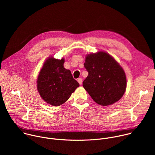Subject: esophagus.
<instances>
[{"mask_svg": "<svg viewBox=\"0 0 155 155\" xmlns=\"http://www.w3.org/2000/svg\"><path fill=\"white\" fill-rule=\"evenodd\" d=\"M77 81H78V82L79 83V84H82V78H78L77 79Z\"/></svg>", "mask_w": 155, "mask_h": 155, "instance_id": "esophagus-1", "label": "esophagus"}]
</instances>
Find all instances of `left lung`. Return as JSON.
<instances>
[{"instance_id": "8db88e82", "label": "left lung", "mask_w": 155, "mask_h": 155, "mask_svg": "<svg viewBox=\"0 0 155 155\" xmlns=\"http://www.w3.org/2000/svg\"><path fill=\"white\" fill-rule=\"evenodd\" d=\"M84 66L88 75L83 86L94 102L107 106L122 97L126 88V75L114 58L104 51L90 54Z\"/></svg>"}]
</instances>
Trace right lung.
Returning <instances> with one entry per match:
<instances>
[{
  "label": "right lung",
  "instance_id": "right-lung-1",
  "mask_svg": "<svg viewBox=\"0 0 155 155\" xmlns=\"http://www.w3.org/2000/svg\"><path fill=\"white\" fill-rule=\"evenodd\" d=\"M64 59L48 58L44 63L37 79V90L41 98L53 106L67 101L79 83L71 72L64 68Z\"/></svg>",
  "mask_w": 155,
  "mask_h": 155
}]
</instances>
